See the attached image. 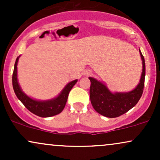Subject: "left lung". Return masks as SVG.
Segmentation results:
<instances>
[{"label": "left lung", "mask_w": 160, "mask_h": 160, "mask_svg": "<svg viewBox=\"0 0 160 160\" xmlns=\"http://www.w3.org/2000/svg\"><path fill=\"white\" fill-rule=\"evenodd\" d=\"M140 55L143 64L141 80L137 87L129 92L113 94L103 83L94 78H89L91 82L89 89L90 101L95 111L104 117L114 118L124 114L136 105L142 95L145 79V62L141 51Z\"/></svg>", "instance_id": "1"}]
</instances>
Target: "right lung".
Returning <instances> with one entry per match:
<instances>
[{
  "instance_id": "1",
  "label": "right lung",
  "mask_w": 160,
  "mask_h": 160,
  "mask_svg": "<svg viewBox=\"0 0 160 160\" xmlns=\"http://www.w3.org/2000/svg\"><path fill=\"white\" fill-rule=\"evenodd\" d=\"M19 60V57L16 58L15 65H14L13 73H12V87H13L15 94L17 98L21 101L25 107L38 117H49L52 116L57 115L63 111L67 102L68 94L72 89L74 84L78 82V80L69 82L65 86V89L62 90L61 94L54 99L46 102H39V101L34 100L27 96L25 93L20 89L17 80V62Z\"/></svg>"
}]
</instances>
